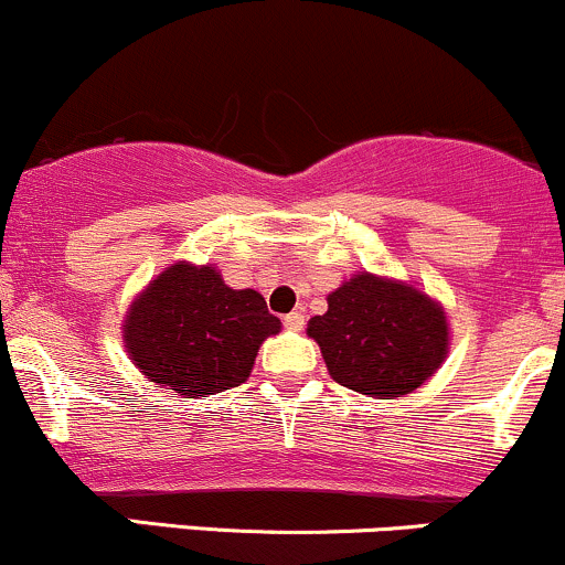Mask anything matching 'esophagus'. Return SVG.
<instances>
[{"mask_svg":"<svg viewBox=\"0 0 565 565\" xmlns=\"http://www.w3.org/2000/svg\"><path fill=\"white\" fill-rule=\"evenodd\" d=\"M302 324H306V316H302L300 311H292L289 316H284V327L292 332H300Z\"/></svg>","mask_w":565,"mask_h":565,"instance_id":"1","label":"esophagus"}]
</instances>
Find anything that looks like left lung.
<instances>
[{"label":"left lung","instance_id":"8db88e82","mask_svg":"<svg viewBox=\"0 0 565 565\" xmlns=\"http://www.w3.org/2000/svg\"><path fill=\"white\" fill-rule=\"evenodd\" d=\"M332 381L375 399L413 394L443 367L450 324L443 302L399 278L359 270L308 321Z\"/></svg>","mask_w":565,"mask_h":565}]
</instances>
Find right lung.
Instances as JSON below:
<instances>
[{"label":"right lung","mask_w":565,"mask_h":565,"mask_svg":"<svg viewBox=\"0 0 565 565\" xmlns=\"http://www.w3.org/2000/svg\"><path fill=\"white\" fill-rule=\"evenodd\" d=\"M281 332L265 297L227 287L214 265H169L134 297L122 319L128 359L154 386L184 399L220 394L252 375L259 345Z\"/></svg>","instance_id":"add662e5"}]
</instances>
